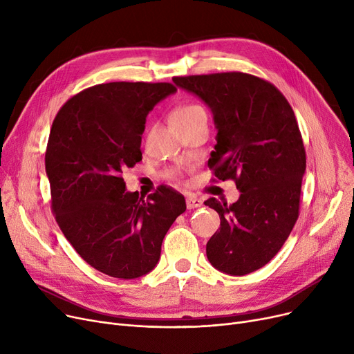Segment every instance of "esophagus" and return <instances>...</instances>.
Instances as JSON below:
<instances>
[{
	"mask_svg": "<svg viewBox=\"0 0 354 354\" xmlns=\"http://www.w3.org/2000/svg\"><path fill=\"white\" fill-rule=\"evenodd\" d=\"M202 205V201L199 198H195V196H191L187 199V207L188 209H194V208H199Z\"/></svg>",
	"mask_w": 354,
	"mask_h": 354,
	"instance_id": "obj_1",
	"label": "esophagus"
}]
</instances>
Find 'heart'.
Returning a JSON list of instances; mask_svg holds the SVG:
<instances>
[{"label":"heart","mask_w":354,"mask_h":354,"mask_svg":"<svg viewBox=\"0 0 354 354\" xmlns=\"http://www.w3.org/2000/svg\"><path fill=\"white\" fill-rule=\"evenodd\" d=\"M171 123L174 127H191L199 123H208V113L202 106L195 103L180 104L172 110ZM165 176L169 179H178L180 176V169L179 167L167 169Z\"/></svg>","instance_id":"heart-1"}]
</instances>
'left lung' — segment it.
Wrapping results in <instances>:
<instances>
[{
	"label": "left lung",
	"mask_w": 354,
	"mask_h": 354,
	"mask_svg": "<svg viewBox=\"0 0 354 354\" xmlns=\"http://www.w3.org/2000/svg\"><path fill=\"white\" fill-rule=\"evenodd\" d=\"M172 80L211 107L218 129L208 160L212 180L232 179L241 191L231 205L205 201L221 219L207 257L225 274L257 271L281 250L300 214L306 149L294 111L272 83L248 73Z\"/></svg>",
	"instance_id": "1"
}]
</instances>
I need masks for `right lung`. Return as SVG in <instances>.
Instances as JSON below:
<instances>
[{
  "label": "right lung",
  "mask_w": 354,
  "mask_h": 354,
  "mask_svg": "<svg viewBox=\"0 0 354 354\" xmlns=\"http://www.w3.org/2000/svg\"><path fill=\"white\" fill-rule=\"evenodd\" d=\"M172 83L111 82L68 99L53 120L46 151L51 208L68 243L97 271L123 280L159 261L162 241L187 209L169 187L139 196L122 172L142 160L146 116Z\"/></svg>",
  "instance_id": "add662e5"
}]
</instances>
